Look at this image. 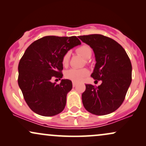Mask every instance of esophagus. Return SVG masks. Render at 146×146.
I'll list each match as a JSON object with an SVG mask.
<instances>
[{"label": "esophagus", "mask_w": 146, "mask_h": 146, "mask_svg": "<svg viewBox=\"0 0 146 146\" xmlns=\"http://www.w3.org/2000/svg\"><path fill=\"white\" fill-rule=\"evenodd\" d=\"M76 85H77V83L76 82H73V87L76 86Z\"/></svg>", "instance_id": "obj_1"}]
</instances>
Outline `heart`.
<instances>
[{
	"label": "heart",
	"instance_id": "b5f03b06",
	"mask_svg": "<svg viewBox=\"0 0 146 146\" xmlns=\"http://www.w3.org/2000/svg\"><path fill=\"white\" fill-rule=\"evenodd\" d=\"M77 52L80 55H81L85 59H89L92 55V49L88 45L84 44L78 48ZM70 58V52L67 51L64 54L62 59V62L64 66H66L68 64ZM88 71L86 68H70L66 71L64 73L65 78L74 82H78L81 81L82 79L88 75Z\"/></svg>",
	"mask_w": 146,
	"mask_h": 146
}]
</instances>
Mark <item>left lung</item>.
<instances>
[{"instance_id": "left-lung-1", "label": "left lung", "mask_w": 146, "mask_h": 146, "mask_svg": "<svg viewBox=\"0 0 146 146\" xmlns=\"http://www.w3.org/2000/svg\"><path fill=\"white\" fill-rule=\"evenodd\" d=\"M78 38L93 48L96 64L91 77L101 85L86 84L82 95L85 109L96 115H108L123 103L132 81V64L122 46L116 41L100 34Z\"/></svg>"}]
</instances>
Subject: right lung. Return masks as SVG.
<instances>
[{
    "instance_id": "right-lung-1",
    "label": "right lung",
    "mask_w": 146,
    "mask_h": 146,
    "mask_svg": "<svg viewBox=\"0 0 146 146\" xmlns=\"http://www.w3.org/2000/svg\"><path fill=\"white\" fill-rule=\"evenodd\" d=\"M81 44L76 36H44L26 49L18 64V82L25 102L34 113L42 116L58 115L64 109L72 82L62 80L52 83L53 77L62 78V57Z\"/></svg>"
}]
</instances>
